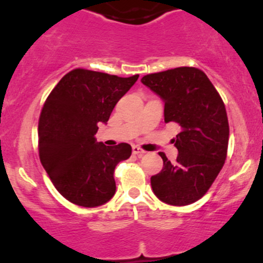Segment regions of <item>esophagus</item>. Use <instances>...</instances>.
<instances>
[{
  "instance_id": "obj_1",
  "label": "esophagus",
  "mask_w": 263,
  "mask_h": 263,
  "mask_svg": "<svg viewBox=\"0 0 263 263\" xmlns=\"http://www.w3.org/2000/svg\"><path fill=\"white\" fill-rule=\"evenodd\" d=\"M132 149H133V154H135V155H142L146 153V152H144L143 149H141V148L138 146H133Z\"/></svg>"
}]
</instances>
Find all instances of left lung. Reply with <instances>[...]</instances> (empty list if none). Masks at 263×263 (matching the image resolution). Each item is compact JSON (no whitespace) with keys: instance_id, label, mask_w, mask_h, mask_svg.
Masks as SVG:
<instances>
[{"instance_id":"obj_1","label":"left lung","mask_w":263,"mask_h":263,"mask_svg":"<svg viewBox=\"0 0 263 263\" xmlns=\"http://www.w3.org/2000/svg\"><path fill=\"white\" fill-rule=\"evenodd\" d=\"M141 82L165 102V122L180 125L172 141L177 161L163 160L161 172L151 178L154 195L163 203L184 206L200 199L226 162L229 123L218 91L203 71L177 67L142 77Z\"/></svg>"}]
</instances>
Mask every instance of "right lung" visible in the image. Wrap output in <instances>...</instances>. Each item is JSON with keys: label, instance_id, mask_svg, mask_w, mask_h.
<instances>
[{"label": "right lung", "instance_id": "obj_1", "mask_svg": "<svg viewBox=\"0 0 263 263\" xmlns=\"http://www.w3.org/2000/svg\"><path fill=\"white\" fill-rule=\"evenodd\" d=\"M138 78L74 68L45 101L37 127L40 161L54 187L71 203L95 208L115 195L114 171L130 157L132 147L105 146L96 142L95 134Z\"/></svg>", "mask_w": 263, "mask_h": 263}]
</instances>
